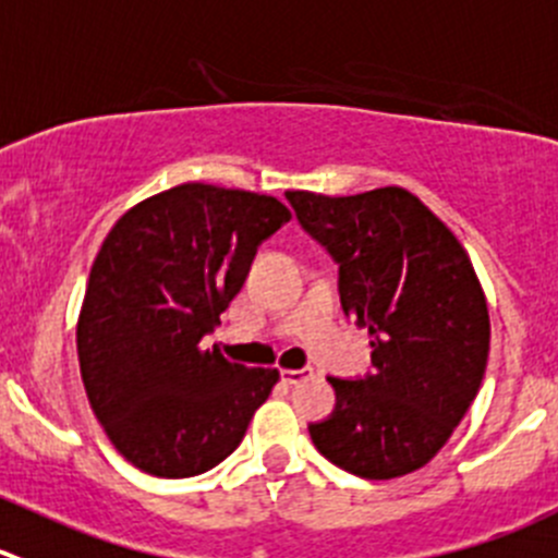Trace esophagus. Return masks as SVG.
Wrapping results in <instances>:
<instances>
[{
	"mask_svg": "<svg viewBox=\"0 0 558 558\" xmlns=\"http://www.w3.org/2000/svg\"><path fill=\"white\" fill-rule=\"evenodd\" d=\"M280 376H283L286 384H300V381H305V378L313 376V367H302V371H283Z\"/></svg>",
	"mask_w": 558,
	"mask_h": 558,
	"instance_id": "obj_1",
	"label": "esophagus"
}]
</instances>
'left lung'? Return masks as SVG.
Returning a JSON list of instances; mask_svg holds the SVG:
<instances>
[{"mask_svg":"<svg viewBox=\"0 0 558 558\" xmlns=\"http://www.w3.org/2000/svg\"><path fill=\"white\" fill-rule=\"evenodd\" d=\"M286 198L338 264L340 305L373 345V373L329 378L335 411L311 425L313 445L356 477L416 472L447 445L488 365V302L469 253L403 187Z\"/></svg>","mask_w":558,"mask_h":558,"instance_id":"8db88e82","label":"left lung"}]
</instances>
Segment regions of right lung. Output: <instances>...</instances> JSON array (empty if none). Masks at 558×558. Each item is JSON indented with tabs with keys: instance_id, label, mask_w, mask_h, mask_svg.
<instances>
[{
	"instance_id": "right-lung-1",
	"label": "right lung",
	"mask_w": 558,
	"mask_h": 558,
	"mask_svg": "<svg viewBox=\"0 0 558 558\" xmlns=\"http://www.w3.org/2000/svg\"><path fill=\"white\" fill-rule=\"evenodd\" d=\"M289 220L272 196L185 182L135 204L102 240L75 343L92 411L135 469L196 477L240 447L280 373L202 340Z\"/></svg>"
}]
</instances>
